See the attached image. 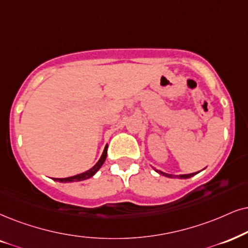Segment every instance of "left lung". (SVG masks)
<instances>
[{
  "label": "left lung",
  "mask_w": 248,
  "mask_h": 248,
  "mask_svg": "<svg viewBox=\"0 0 248 248\" xmlns=\"http://www.w3.org/2000/svg\"><path fill=\"white\" fill-rule=\"evenodd\" d=\"M156 173H159V174H161V175H164V176H167V177H170V178H174V177H178V178H190V177H192V176H194V175H196L197 173H192V174H184V175H176V176H175V175H171V174H167V173H164V171H161V170H155Z\"/></svg>",
  "instance_id": "1"
}]
</instances>
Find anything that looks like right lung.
<instances>
[{"label": "right lung", "instance_id": "obj_1", "mask_svg": "<svg viewBox=\"0 0 248 248\" xmlns=\"http://www.w3.org/2000/svg\"><path fill=\"white\" fill-rule=\"evenodd\" d=\"M106 155H108V147L105 146L104 151H103V155H102L101 158H99V160L97 161V164L93 166V168H90L89 170L84 171V173L75 175V176L65 177V178H54V180L57 181V182H62V183H68V182H80V181L88 180V178L93 177V175H95L97 171H98V169L102 167V165L104 164V161H105V159H106Z\"/></svg>", "mask_w": 248, "mask_h": 248}]
</instances>
